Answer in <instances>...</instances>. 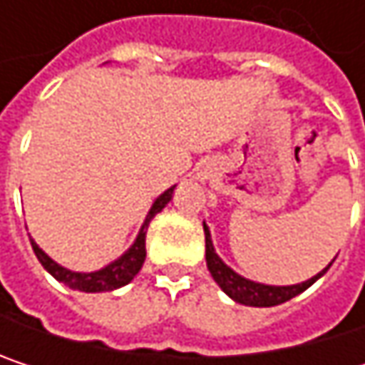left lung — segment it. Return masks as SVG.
<instances>
[{"mask_svg":"<svg viewBox=\"0 0 365 365\" xmlns=\"http://www.w3.org/2000/svg\"><path fill=\"white\" fill-rule=\"evenodd\" d=\"M202 228H205L207 268H209L213 281L224 289V294H228L235 302L245 304V307H277V304H283V302L292 300L294 296H298L304 289H309L319 277H324L328 272L329 266H331V262L336 259L334 257L322 272H317L315 277H311L304 283H298V285H264V283H255V281H250V279L241 277L230 266H226L222 262V257L215 254V250H213V241H211V232H209L207 224H202Z\"/></svg>","mask_w":365,"mask_h":365,"instance_id":"1","label":"left lung"}]
</instances>
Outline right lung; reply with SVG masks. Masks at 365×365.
I'll use <instances>...</instances> for the list:
<instances>
[{
	"instance_id": "obj_1",
	"label": "right lung",
	"mask_w": 365,
	"mask_h": 365,
	"mask_svg": "<svg viewBox=\"0 0 365 365\" xmlns=\"http://www.w3.org/2000/svg\"><path fill=\"white\" fill-rule=\"evenodd\" d=\"M173 190H175V185L169 187L167 192H163V194L154 200V205H152V209H150V213H148V217H145V222H143V226H141V230H139L135 243L128 247V252H124L118 259H113L111 264H108V266L101 268V270H95V272H73V270H67V268H63L61 264H56L50 255L43 254V252L39 250V245L29 237V239H31V247H34V252H36L37 259L41 262V266H43L56 281L65 283V285L71 287V289L88 292V294L118 289V287L130 283L133 277L141 270L143 259H145V232H148V226H150V222L154 220V215L160 213V211L169 205V200L173 198Z\"/></svg>"
}]
</instances>
